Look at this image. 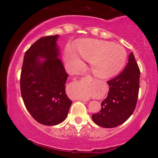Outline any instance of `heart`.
<instances>
[{"label": "heart", "mask_w": 158, "mask_h": 158, "mask_svg": "<svg viewBox=\"0 0 158 158\" xmlns=\"http://www.w3.org/2000/svg\"><path fill=\"white\" fill-rule=\"evenodd\" d=\"M75 50L67 47L64 59L70 66L81 67L80 57L90 61V70L97 77L108 79L121 71L127 60L126 50L123 46L104 40L84 39L76 43ZM78 55H79L77 56Z\"/></svg>", "instance_id": "1"}]
</instances>
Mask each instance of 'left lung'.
Returning <instances> with one entry per match:
<instances>
[{
	"label": "left lung",
	"instance_id": "left-lung-1",
	"mask_svg": "<svg viewBox=\"0 0 158 158\" xmlns=\"http://www.w3.org/2000/svg\"><path fill=\"white\" fill-rule=\"evenodd\" d=\"M139 74L138 64L131 52L124 70L107 81L109 85L107 98L101 103V110L92 115L96 124L103 128H114L131 117L138 98Z\"/></svg>",
	"mask_w": 158,
	"mask_h": 158
}]
</instances>
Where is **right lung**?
Here are the masks:
<instances>
[{
	"instance_id": "add662e5",
	"label": "right lung",
	"mask_w": 158,
	"mask_h": 158,
	"mask_svg": "<svg viewBox=\"0 0 158 158\" xmlns=\"http://www.w3.org/2000/svg\"><path fill=\"white\" fill-rule=\"evenodd\" d=\"M58 37L41 38L27 50L20 78L25 107L37 122L45 126L63 122L72 104L65 93L68 75L59 57ZM39 57L45 59L41 61Z\"/></svg>"
}]
</instances>
